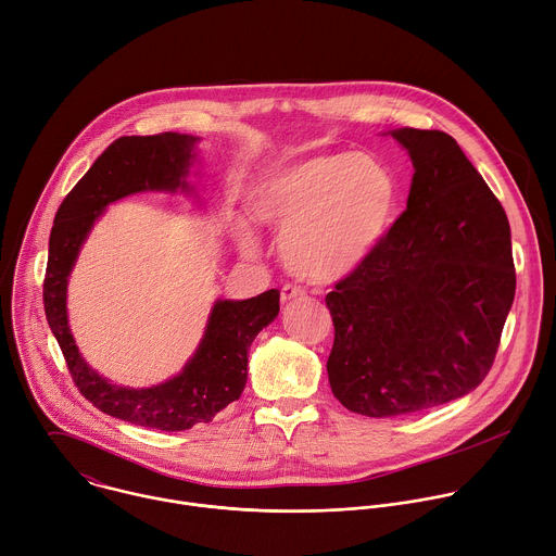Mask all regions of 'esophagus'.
Instances as JSON below:
<instances>
[{"label":"esophagus","instance_id":"obj_1","mask_svg":"<svg viewBox=\"0 0 556 556\" xmlns=\"http://www.w3.org/2000/svg\"><path fill=\"white\" fill-rule=\"evenodd\" d=\"M301 296H305V290H303V288H299V286L286 283V286L281 288V303H290V301L301 299Z\"/></svg>","mask_w":556,"mask_h":556}]
</instances>
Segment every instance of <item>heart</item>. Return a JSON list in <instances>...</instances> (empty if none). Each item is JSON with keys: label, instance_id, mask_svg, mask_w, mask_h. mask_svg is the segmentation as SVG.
Listing matches in <instances>:
<instances>
[{"label": "heart", "instance_id": "heart-1", "mask_svg": "<svg viewBox=\"0 0 556 556\" xmlns=\"http://www.w3.org/2000/svg\"><path fill=\"white\" fill-rule=\"evenodd\" d=\"M400 182L393 169L364 152L318 154L266 174L251 194L253 218L281 233L288 270L314 283L353 275L393 229ZM240 249L255 255L257 240L240 227Z\"/></svg>", "mask_w": 556, "mask_h": 556}]
</instances>
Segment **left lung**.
Masks as SVG:
<instances>
[{
	"label": "left lung",
	"mask_w": 556,
	"mask_h": 556,
	"mask_svg": "<svg viewBox=\"0 0 556 556\" xmlns=\"http://www.w3.org/2000/svg\"><path fill=\"white\" fill-rule=\"evenodd\" d=\"M387 135L415 167L406 212L325 299L336 331L329 387L346 410L380 419L471 393L515 299L508 218L456 139Z\"/></svg>",
	"instance_id": "1"
}]
</instances>
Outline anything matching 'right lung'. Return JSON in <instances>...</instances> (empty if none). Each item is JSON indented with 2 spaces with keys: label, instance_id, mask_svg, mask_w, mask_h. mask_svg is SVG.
<instances>
[{
  "label": "right lung",
  "instance_id": "add662e5",
  "mask_svg": "<svg viewBox=\"0 0 556 556\" xmlns=\"http://www.w3.org/2000/svg\"><path fill=\"white\" fill-rule=\"evenodd\" d=\"M199 141L201 137L180 132L113 141L56 212L43 283L48 325L80 393L115 419L163 432L207 424L240 400L247 387L249 346L277 318L279 292L268 290L240 301L218 299L197 351L180 374L154 387L132 389L100 376L83 357L70 329L67 286L83 244L111 203L143 192L194 194L188 178L199 161Z\"/></svg>",
  "mask_w": 556,
  "mask_h": 556
}]
</instances>
